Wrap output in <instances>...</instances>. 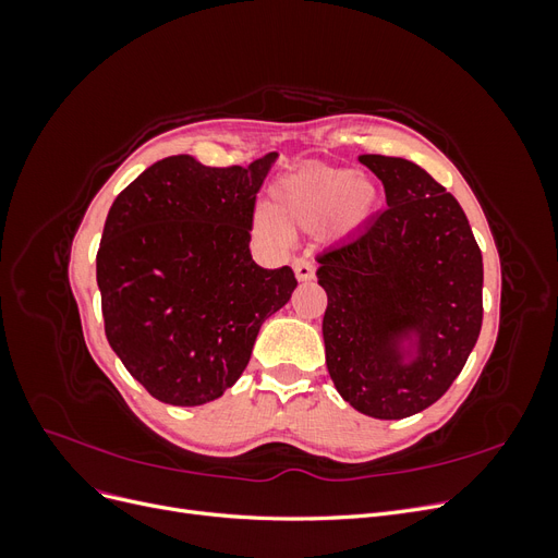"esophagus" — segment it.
Returning a JSON list of instances; mask_svg holds the SVG:
<instances>
[{
  "mask_svg": "<svg viewBox=\"0 0 558 558\" xmlns=\"http://www.w3.org/2000/svg\"><path fill=\"white\" fill-rule=\"evenodd\" d=\"M293 269H295V277L298 281H312L314 279V265L305 258H298L293 263Z\"/></svg>",
  "mask_w": 558,
  "mask_h": 558,
  "instance_id": "1",
  "label": "esophagus"
}]
</instances>
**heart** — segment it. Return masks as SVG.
Listing matches in <instances>:
<instances>
[{"instance_id":"b5f03b06","label":"heart","mask_w":558,"mask_h":558,"mask_svg":"<svg viewBox=\"0 0 558 558\" xmlns=\"http://www.w3.org/2000/svg\"><path fill=\"white\" fill-rule=\"evenodd\" d=\"M272 211L258 209L253 232L267 242H283L286 228L314 232L330 221L335 238L356 232L377 207V185L344 167H307L279 179L272 191Z\"/></svg>"}]
</instances>
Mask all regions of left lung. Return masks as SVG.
<instances>
[{"mask_svg":"<svg viewBox=\"0 0 558 558\" xmlns=\"http://www.w3.org/2000/svg\"><path fill=\"white\" fill-rule=\"evenodd\" d=\"M386 205L318 256L326 365L353 410L404 418L440 400L482 330V251L459 202L404 158L361 156Z\"/></svg>","mask_w":558,"mask_h":558,"instance_id":"left-lung-1","label":"left lung"}]
</instances>
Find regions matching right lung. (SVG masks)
Segmentation results:
<instances>
[{"label":"right lung","instance_id":"right-lung-1","mask_svg":"<svg viewBox=\"0 0 558 558\" xmlns=\"http://www.w3.org/2000/svg\"><path fill=\"white\" fill-rule=\"evenodd\" d=\"M277 154L248 167L158 160L113 199L97 251L105 332L160 402L221 398L248 365L265 318L295 291L286 265L251 258L256 193Z\"/></svg>","mask_w":558,"mask_h":558}]
</instances>
